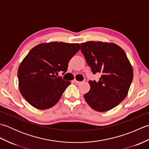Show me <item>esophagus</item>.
<instances>
[{
  "mask_svg": "<svg viewBox=\"0 0 149 149\" xmlns=\"http://www.w3.org/2000/svg\"><path fill=\"white\" fill-rule=\"evenodd\" d=\"M73 83H74L75 84H79L81 82L80 81H77V80H75V79H74V80H73Z\"/></svg>",
  "mask_w": 149,
  "mask_h": 149,
  "instance_id": "34e87169",
  "label": "esophagus"
}]
</instances>
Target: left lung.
I'll return each mask as SVG.
<instances>
[{
	"label": "left lung",
	"mask_w": 149,
	"mask_h": 149,
	"mask_svg": "<svg viewBox=\"0 0 149 149\" xmlns=\"http://www.w3.org/2000/svg\"><path fill=\"white\" fill-rule=\"evenodd\" d=\"M81 50L93 74L100 73L99 81H89L90 90L84 95L91 108L105 112L122 102L133 79V70L121 47L113 43H82Z\"/></svg>",
	"instance_id": "1"
}]
</instances>
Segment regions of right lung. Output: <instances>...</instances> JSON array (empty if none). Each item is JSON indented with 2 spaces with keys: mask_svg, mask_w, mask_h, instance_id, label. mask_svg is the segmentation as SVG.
Here are the masks:
<instances>
[{
  "mask_svg": "<svg viewBox=\"0 0 149 149\" xmlns=\"http://www.w3.org/2000/svg\"><path fill=\"white\" fill-rule=\"evenodd\" d=\"M80 48L79 43L53 42L30 50L18 70L19 90L28 103L43 110L58 102L71 83L57 75L67 71L69 61Z\"/></svg>",
  "mask_w": 149,
  "mask_h": 149,
  "instance_id": "1",
  "label": "right lung"
}]
</instances>
